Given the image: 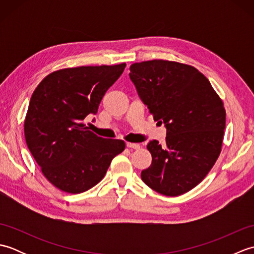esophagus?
Returning <instances> with one entry per match:
<instances>
[{
  "instance_id": "34e87169",
  "label": "esophagus",
  "mask_w": 254,
  "mask_h": 254,
  "mask_svg": "<svg viewBox=\"0 0 254 254\" xmlns=\"http://www.w3.org/2000/svg\"><path fill=\"white\" fill-rule=\"evenodd\" d=\"M127 147L133 148V149H138L139 147H141V145L136 144V143H130V142H127Z\"/></svg>"
}]
</instances>
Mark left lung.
Masks as SVG:
<instances>
[{
	"label": "left lung",
	"instance_id": "obj_1",
	"mask_svg": "<svg viewBox=\"0 0 254 254\" xmlns=\"http://www.w3.org/2000/svg\"><path fill=\"white\" fill-rule=\"evenodd\" d=\"M130 78L154 120L167 127L165 144L150 141L152 165L141 174L154 191L178 196L195 188L222 152L226 111L209 80L189 64L133 63Z\"/></svg>",
	"mask_w": 254,
	"mask_h": 254
}]
</instances>
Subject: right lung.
Masks as SVG:
<instances>
[{
  "label": "right lung",
  "mask_w": 254,
  "mask_h": 254,
  "mask_svg": "<svg viewBox=\"0 0 254 254\" xmlns=\"http://www.w3.org/2000/svg\"><path fill=\"white\" fill-rule=\"evenodd\" d=\"M126 65L58 69L32 93L24 122L27 146L47 180L61 191L77 194L95 187L126 148L122 139L97 136L84 124Z\"/></svg>",
  "instance_id": "right-lung-1"
}]
</instances>
